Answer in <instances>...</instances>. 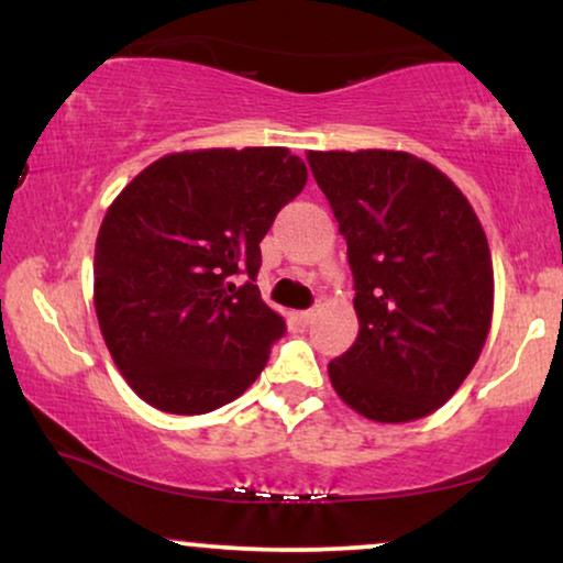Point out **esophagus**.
<instances>
[{
  "mask_svg": "<svg viewBox=\"0 0 563 563\" xmlns=\"http://www.w3.org/2000/svg\"><path fill=\"white\" fill-rule=\"evenodd\" d=\"M316 318H318V308H312V310H302V312H299V316H297V323L308 328V325H312V320H316Z\"/></svg>",
  "mask_w": 563,
  "mask_h": 563,
  "instance_id": "34e87169",
  "label": "esophagus"
}]
</instances>
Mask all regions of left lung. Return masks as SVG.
Returning <instances> with one entry per match:
<instances>
[{"instance_id": "8db88e82", "label": "left lung", "mask_w": 563, "mask_h": 563, "mask_svg": "<svg viewBox=\"0 0 563 563\" xmlns=\"http://www.w3.org/2000/svg\"><path fill=\"white\" fill-rule=\"evenodd\" d=\"M346 240L360 335L328 364L335 393L372 421L448 404L486 344L492 253L448 175L408 152H310Z\"/></svg>"}]
</instances>
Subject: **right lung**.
Masks as SVG:
<instances>
[{"mask_svg":"<svg viewBox=\"0 0 563 563\" xmlns=\"http://www.w3.org/2000/svg\"><path fill=\"white\" fill-rule=\"evenodd\" d=\"M284 147L201 150L144 167L95 243V310L115 367L150 406L194 416L235 400L287 325L261 299V240L302 194Z\"/></svg>","mask_w":563,"mask_h":563,"instance_id":"add662e5","label":"right lung"}]
</instances>
